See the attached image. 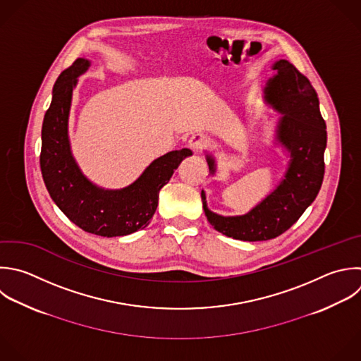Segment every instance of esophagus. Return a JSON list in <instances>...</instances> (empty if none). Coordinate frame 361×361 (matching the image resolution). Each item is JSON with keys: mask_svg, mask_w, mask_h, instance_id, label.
Returning <instances> with one entry per match:
<instances>
[{"mask_svg": "<svg viewBox=\"0 0 361 361\" xmlns=\"http://www.w3.org/2000/svg\"><path fill=\"white\" fill-rule=\"evenodd\" d=\"M207 144H209V140H207V137L203 135V134H193V135L189 138V141H188V145H189V148H190L193 152L200 151V149L204 148Z\"/></svg>", "mask_w": 361, "mask_h": 361, "instance_id": "1", "label": "esophagus"}]
</instances>
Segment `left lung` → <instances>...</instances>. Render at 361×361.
Wrapping results in <instances>:
<instances>
[{"label": "left lung", "instance_id": "1", "mask_svg": "<svg viewBox=\"0 0 361 361\" xmlns=\"http://www.w3.org/2000/svg\"><path fill=\"white\" fill-rule=\"evenodd\" d=\"M275 75L262 89V99L279 116L274 144L288 157L283 176L250 212L221 216L207 207L202 190L203 210L209 223L221 234L243 241L271 240L286 231L316 199L324 175L326 123L319 110L317 94L310 82L288 61L272 66ZM212 176L217 172L213 154L206 152Z\"/></svg>", "mask_w": 361, "mask_h": 361}]
</instances>
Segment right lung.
<instances>
[{"label": "right lung", "instance_id": "obj_1", "mask_svg": "<svg viewBox=\"0 0 361 361\" xmlns=\"http://www.w3.org/2000/svg\"><path fill=\"white\" fill-rule=\"evenodd\" d=\"M90 65L89 59H76L54 86L52 102L42 124L41 171L52 200L71 221L96 235H127L149 224L159 190L192 151L183 148L154 159L138 179L121 189H104L93 183L78 165L69 140L73 90L78 78Z\"/></svg>", "mask_w": 361, "mask_h": 361}]
</instances>
